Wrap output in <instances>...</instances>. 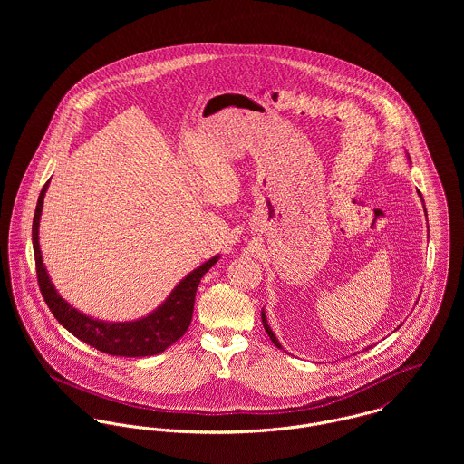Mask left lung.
I'll use <instances>...</instances> for the list:
<instances>
[{"instance_id": "1", "label": "left lung", "mask_w": 464, "mask_h": 464, "mask_svg": "<svg viewBox=\"0 0 464 464\" xmlns=\"http://www.w3.org/2000/svg\"><path fill=\"white\" fill-rule=\"evenodd\" d=\"M261 318H263V325H265V331L267 332V335H269V339H271V341H273V344H275V346H276V348H280V350H282V346H280V343H278V341H276V337H275V335H273V332H271V329H269V325H267V322H266L265 313H263V314H261Z\"/></svg>"}]
</instances>
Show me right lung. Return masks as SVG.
Wrapping results in <instances>:
<instances>
[{
	"instance_id": "obj_1",
	"label": "right lung",
	"mask_w": 464,
	"mask_h": 464,
	"mask_svg": "<svg viewBox=\"0 0 464 464\" xmlns=\"http://www.w3.org/2000/svg\"><path fill=\"white\" fill-rule=\"evenodd\" d=\"M50 180L44 184L35 214H34V225H32V241H34V254H35V269H37V282L39 289L44 296L46 305L50 307L52 314L57 318V322L76 335L80 341L94 346L100 352H105L109 355H120V357H146L164 352L168 346H171L177 339H180L193 318L195 309V295L198 289L199 280L203 275L218 263L219 256L212 257L205 265L197 267L193 273H189L168 296V300L151 314H148L142 320L127 322V324H105L92 320L76 309H72L66 300L61 298V295L55 291L53 284L50 282V276L46 273V267L43 265L41 248H39V218L43 210V199L46 195Z\"/></svg>"
}]
</instances>
